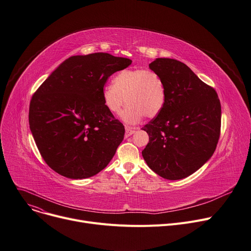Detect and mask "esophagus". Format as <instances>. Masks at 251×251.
I'll use <instances>...</instances> for the list:
<instances>
[{
  "mask_svg": "<svg viewBox=\"0 0 251 251\" xmlns=\"http://www.w3.org/2000/svg\"><path fill=\"white\" fill-rule=\"evenodd\" d=\"M125 135H126V137H129L130 135H132L133 133L135 132V128H132V127H130V126H127V125H125Z\"/></svg>",
  "mask_w": 251,
  "mask_h": 251,
  "instance_id": "esophagus-1",
  "label": "esophagus"
}]
</instances>
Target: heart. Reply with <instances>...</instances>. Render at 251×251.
<instances>
[{"label":"heart","instance_id":"1","mask_svg":"<svg viewBox=\"0 0 251 251\" xmlns=\"http://www.w3.org/2000/svg\"><path fill=\"white\" fill-rule=\"evenodd\" d=\"M106 109L116 114L122 112V119L135 123L143 116L154 118L163 109L165 103V86L162 77L153 71L145 69L124 70L113 78V85H107L102 92Z\"/></svg>","mask_w":251,"mask_h":251}]
</instances>
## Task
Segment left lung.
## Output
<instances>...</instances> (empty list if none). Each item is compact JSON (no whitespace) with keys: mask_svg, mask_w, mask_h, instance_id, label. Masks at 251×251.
Listing matches in <instances>:
<instances>
[{"mask_svg":"<svg viewBox=\"0 0 251 251\" xmlns=\"http://www.w3.org/2000/svg\"><path fill=\"white\" fill-rule=\"evenodd\" d=\"M149 69L164 81L165 103L142 128L149 136L142 156L161 177L185 178L202 168L215 151L221 128L220 100L212 87L178 60L156 58Z\"/></svg>","mask_w":251,"mask_h":251,"instance_id":"left-lung-1","label":"left lung"}]
</instances>
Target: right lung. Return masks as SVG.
Returning <instances> with one entry per match:
<instances>
[{"mask_svg":"<svg viewBox=\"0 0 251 251\" xmlns=\"http://www.w3.org/2000/svg\"><path fill=\"white\" fill-rule=\"evenodd\" d=\"M131 62L103 52L71 56L33 95L30 130L50 169L81 179L108 165L125 128L104 106L102 92L107 79Z\"/></svg>","mask_w":251,"mask_h":251,"instance_id":"obj_1","label":"right lung"}]
</instances>
